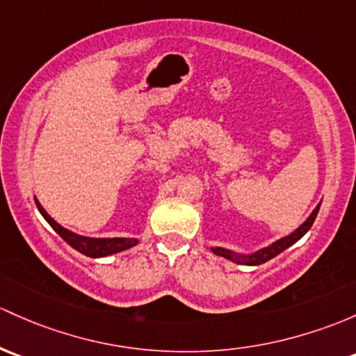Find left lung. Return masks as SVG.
I'll return each instance as SVG.
<instances>
[{
	"instance_id": "obj_1",
	"label": "left lung",
	"mask_w": 356,
	"mask_h": 356,
	"mask_svg": "<svg viewBox=\"0 0 356 356\" xmlns=\"http://www.w3.org/2000/svg\"><path fill=\"white\" fill-rule=\"evenodd\" d=\"M319 208H321V203L317 204L316 209L310 213L309 218H307L305 222L297 228V230L291 232V234L286 235V237L280 238V241L273 242L271 245L264 247V249H259L257 252L247 254V256H244V254H235L228 249H222V247H213L211 250L216 254V256H222V257H225V259L234 261V263H237V264H245V266H259V264L266 263V261L273 259L275 256H278L280 252H283V250L288 249L290 245H293L297 241H300L307 232L310 230V227H312L314 220H316L317 213H319Z\"/></svg>"
}]
</instances>
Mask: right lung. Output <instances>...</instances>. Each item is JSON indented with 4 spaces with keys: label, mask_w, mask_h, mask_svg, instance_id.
Here are the masks:
<instances>
[{
    "label": "right lung",
    "mask_w": 356,
    "mask_h": 356,
    "mask_svg": "<svg viewBox=\"0 0 356 356\" xmlns=\"http://www.w3.org/2000/svg\"><path fill=\"white\" fill-rule=\"evenodd\" d=\"M35 204L37 208H39L40 215H42L44 218H46V222L54 228L56 234H58L63 241L68 242L73 249H76L78 252L85 254V256L88 257H106V256H111V254L121 252V250H126L129 249V247L138 244L136 238H124V237L93 238V237H83V235H78L74 234V232L68 230V228L59 225L56 220H52L51 216L47 215L46 209L40 207V203L37 200H35Z\"/></svg>",
    "instance_id": "right-lung-1"
}]
</instances>
